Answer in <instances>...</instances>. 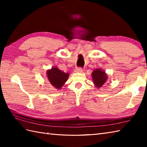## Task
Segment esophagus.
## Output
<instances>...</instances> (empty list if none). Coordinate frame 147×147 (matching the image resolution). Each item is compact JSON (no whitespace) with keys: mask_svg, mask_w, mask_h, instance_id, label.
<instances>
[{"mask_svg":"<svg viewBox=\"0 0 147 147\" xmlns=\"http://www.w3.org/2000/svg\"><path fill=\"white\" fill-rule=\"evenodd\" d=\"M83 68L82 67H77L75 69V72H76V73H82V72H83Z\"/></svg>","mask_w":147,"mask_h":147,"instance_id":"34e87169","label":"esophagus"}]
</instances>
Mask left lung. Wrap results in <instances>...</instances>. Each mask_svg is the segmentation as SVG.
Wrapping results in <instances>:
<instances>
[{
    "label": "left lung",
    "mask_w": 147,
    "mask_h": 147,
    "mask_svg": "<svg viewBox=\"0 0 147 147\" xmlns=\"http://www.w3.org/2000/svg\"><path fill=\"white\" fill-rule=\"evenodd\" d=\"M92 74L93 83L95 84L97 88H100L102 85H104V84L107 81V74H105L104 71L99 69H96L93 71Z\"/></svg>",
    "instance_id": "obj_1"
}]
</instances>
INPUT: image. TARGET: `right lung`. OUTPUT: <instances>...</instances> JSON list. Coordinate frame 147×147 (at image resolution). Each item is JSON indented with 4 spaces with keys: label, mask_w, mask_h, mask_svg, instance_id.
I'll return each instance as SVG.
<instances>
[{
    "label": "right lung",
    "mask_w": 147,
    "mask_h": 147,
    "mask_svg": "<svg viewBox=\"0 0 147 147\" xmlns=\"http://www.w3.org/2000/svg\"><path fill=\"white\" fill-rule=\"evenodd\" d=\"M47 74L50 83L55 88L58 89L61 88L69 75V73H65L55 67L47 71Z\"/></svg>",
    "instance_id": "add662e5"
}]
</instances>
